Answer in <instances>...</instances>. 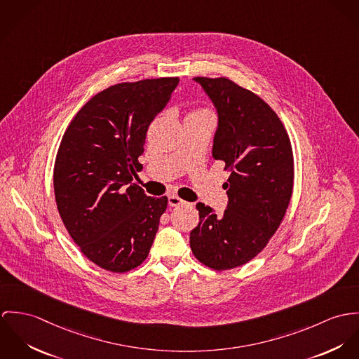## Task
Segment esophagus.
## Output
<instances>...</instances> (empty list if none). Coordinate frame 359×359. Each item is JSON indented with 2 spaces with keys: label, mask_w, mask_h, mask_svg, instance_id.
I'll list each match as a JSON object with an SVG mask.
<instances>
[{
  "label": "esophagus",
  "mask_w": 359,
  "mask_h": 359,
  "mask_svg": "<svg viewBox=\"0 0 359 359\" xmlns=\"http://www.w3.org/2000/svg\"><path fill=\"white\" fill-rule=\"evenodd\" d=\"M168 203L170 205V206H179V205H183V203H186V201H183L182 198H179L177 196H169L168 197Z\"/></svg>",
  "instance_id": "1"
}]
</instances>
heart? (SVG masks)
<instances>
[{
  "label": "heart",
  "mask_w": 359,
  "mask_h": 359,
  "mask_svg": "<svg viewBox=\"0 0 359 359\" xmlns=\"http://www.w3.org/2000/svg\"><path fill=\"white\" fill-rule=\"evenodd\" d=\"M196 113H208L206 110H198V111H196ZM196 113H191V114H196Z\"/></svg>",
  "instance_id": "1"
}]
</instances>
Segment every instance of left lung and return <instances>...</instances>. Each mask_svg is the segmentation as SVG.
Returning a JSON list of instances; mask_svg holds the SVG:
<instances>
[{
  "label": "left lung",
  "mask_w": 359,
  "mask_h": 359,
  "mask_svg": "<svg viewBox=\"0 0 359 359\" xmlns=\"http://www.w3.org/2000/svg\"><path fill=\"white\" fill-rule=\"evenodd\" d=\"M217 111L212 156L230 172L222 216L198 202L190 233L194 256L222 271L260 253L286 213L293 190V153L276 111L257 95L226 77H196Z\"/></svg>",
  "instance_id": "1"
}]
</instances>
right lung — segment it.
I'll use <instances>...</instances> for the list:
<instances>
[{"label":"right lung","mask_w":359,"mask_h":359,"mask_svg":"<svg viewBox=\"0 0 359 359\" xmlns=\"http://www.w3.org/2000/svg\"><path fill=\"white\" fill-rule=\"evenodd\" d=\"M177 77L122 82L95 95L66 129L55 161L59 215L81 252L99 267L126 273L154 242L168 198L130 183L149 125L168 104Z\"/></svg>","instance_id":"obj_1"}]
</instances>
